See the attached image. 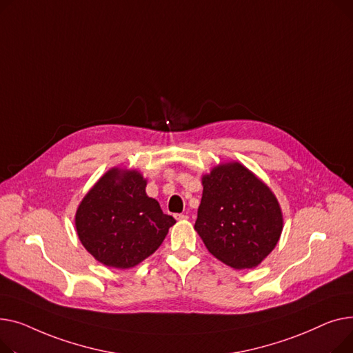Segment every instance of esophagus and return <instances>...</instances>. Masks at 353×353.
Segmentation results:
<instances>
[{"label": "esophagus", "mask_w": 353, "mask_h": 353, "mask_svg": "<svg viewBox=\"0 0 353 353\" xmlns=\"http://www.w3.org/2000/svg\"><path fill=\"white\" fill-rule=\"evenodd\" d=\"M175 218H176L178 221H185V219H188V215H185V214H176Z\"/></svg>", "instance_id": "obj_1"}]
</instances>
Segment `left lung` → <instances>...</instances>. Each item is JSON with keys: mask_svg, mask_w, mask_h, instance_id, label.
<instances>
[{"mask_svg": "<svg viewBox=\"0 0 353 353\" xmlns=\"http://www.w3.org/2000/svg\"><path fill=\"white\" fill-rule=\"evenodd\" d=\"M202 185L195 231L208 251L234 269L259 265L282 232V212L272 191L238 162L218 165Z\"/></svg>", "mask_w": 353, "mask_h": 353, "instance_id": "left-lung-1", "label": "left lung"}]
</instances>
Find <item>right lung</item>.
<instances>
[{
    "label": "right lung",
    "mask_w": 353,
    "mask_h": 353,
    "mask_svg": "<svg viewBox=\"0 0 353 353\" xmlns=\"http://www.w3.org/2000/svg\"><path fill=\"white\" fill-rule=\"evenodd\" d=\"M137 171L114 168L79 203L75 226L81 243L101 263L128 269L152 255L176 222L145 192Z\"/></svg>",
    "instance_id": "1"
}]
</instances>
